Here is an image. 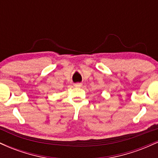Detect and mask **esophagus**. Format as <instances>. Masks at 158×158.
<instances>
[{
    "mask_svg": "<svg viewBox=\"0 0 158 158\" xmlns=\"http://www.w3.org/2000/svg\"><path fill=\"white\" fill-rule=\"evenodd\" d=\"M74 86L77 87V88H81V87L82 86V84H81V83H76V84L74 85Z\"/></svg>",
    "mask_w": 158,
    "mask_h": 158,
    "instance_id": "34e87169",
    "label": "esophagus"
}]
</instances>
